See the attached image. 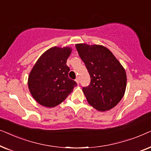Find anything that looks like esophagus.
Masks as SVG:
<instances>
[{
    "mask_svg": "<svg viewBox=\"0 0 151 151\" xmlns=\"http://www.w3.org/2000/svg\"><path fill=\"white\" fill-rule=\"evenodd\" d=\"M76 82H77V84H79V82H80V81H79V79H78V78H76Z\"/></svg>",
    "mask_w": 151,
    "mask_h": 151,
    "instance_id": "34e87169",
    "label": "esophagus"
}]
</instances>
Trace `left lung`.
Listing matches in <instances>:
<instances>
[{
    "mask_svg": "<svg viewBox=\"0 0 151 151\" xmlns=\"http://www.w3.org/2000/svg\"><path fill=\"white\" fill-rule=\"evenodd\" d=\"M80 57L91 76V83L82 91L91 106L106 111L120 102L127 87V73L112 52L102 45L76 44Z\"/></svg>",
    "mask_w": 151,
    "mask_h": 151,
    "instance_id": "left-lung-1",
    "label": "left lung"
}]
</instances>
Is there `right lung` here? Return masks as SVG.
Wrapping results in <instances>:
<instances>
[{"instance_id": "1", "label": "right lung", "mask_w": 151, "mask_h": 151, "mask_svg": "<svg viewBox=\"0 0 151 151\" xmlns=\"http://www.w3.org/2000/svg\"><path fill=\"white\" fill-rule=\"evenodd\" d=\"M71 47H53L42 53L31 70L28 88L35 100L43 106L52 108L67 98L77 86L70 79L67 60Z\"/></svg>"}]
</instances>
